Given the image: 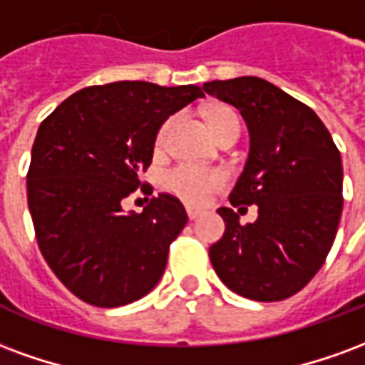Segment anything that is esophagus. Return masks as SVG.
Instances as JSON below:
<instances>
[{
	"instance_id": "1",
	"label": "esophagus",
	"mask_w": 365,
	"mask_h": 365,
	"mask_svg": "<svg viewBox=\"0 0 365 365\" xmlns=\"http://www.w3.org/2000/svg\"><path fill=\"white\" fill-rule=\"evenodd\" d=\"M203 213V211H199V209H193V207H187V217H190V221H195L199 215Z\"/></svg>"
}]
</instances>
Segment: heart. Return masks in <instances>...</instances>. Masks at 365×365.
I'll return each instance as SVG.
<instances>
[{
    "label": "heart",
    "instance_id": "obj_1",
    "mask_svg": "<svg viewBox=\"0 0 365 365\" xmlns=\"http://www.w3.org/2000/svg\"><path fill=\"white\" fill-rule=\"evenodd\" d=\"M175 125V117L170 119L160 127L156 135V148L162 150L168 144L170 133ZM211 125H213L217 136L227 133L229 128L240 127L238 115L229 107H219L211 113ZM225 183V175L219 170H209V168L193 166V164H180L174 170H170L166 175V187L178 197L187 201L191 205H203L209 201L215 191L221 190Z\"/></svg>",
    "mask_w": 365,
    "mask_h": 365
}]
</instances>
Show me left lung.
Instances as JSON below:
<instances>
[{
    "instance_id": "left-lung-1",
    "label": "left lung",
    "mask_w": 365,
    "mask_h": 365,
    "mask_svg": "<svg viewBox=\"0 0 365 365\" xmlns=\"http://www.w3.org/2000/svg\"><path fill=\"white\" fill-rule=\"evenodd\" d=\"M237 107L250 152L229 201L258 205L240 225L230 207L217 213L225 235L209 248L221 282L254 301H282L305 287L327 260L342 215V160L317 113L256 76L203 83ZM246 209V207H245Z\"/></svg>"
}]
</instances>
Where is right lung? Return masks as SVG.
I'll return each instance as SVG.
<instances>
[{"mask_svg": "<svg viewBox=\"0 0 365 365\" xmlns=\"http://www.w3.org/2000/svg\"><path fill=\"white\" fill-rule=\"evenodd\" d=\"M203 96L199 86L113 82L76 91L41 123L29 211L44 260L76 297L111 309L160 282L187 213L168 193L143 213H123V199L143 185L162 123Z\"/></svg>", "mask_w": 365, "mask_h": 365, "instance_id": "right-lung-1", "label": "right lung"}]
</instances>
